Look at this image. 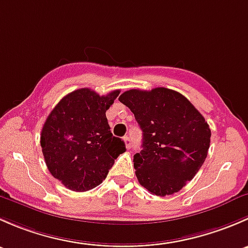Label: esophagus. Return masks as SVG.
I'll list each match as a JSON object with an SVG mask.
<instances>
[{"instance_id":"obj_1","label":"esophagus","mask_w":248,"mask_h":248,"mask_svg":"<svg viewBox=\"0 0 248 248\" xmlns=\"http://www.w3.org/2000/svg\"><path fill=\"white\" fill-rule=\"evenodd\" d=\"M124 144H126L127 149H131V146H132V140H131V138L126 136V137H124Z\"/></svg>"}]
</instances>
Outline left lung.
Wrapping results in <instances>:
<instances>
[{"instance_id": "8db88e82", "label": "left lung", "mask_w": 248, "mask_h": 248, "mask_svg": "<svg viewBox=\"0 0 248 248\" xmlns=\"http://www.w3.org/2000/svg\"><path fill=\"white\" fill-rule=\"evenodd\" d=\"M119 101L142 131V150L133 159L139 184L155 196L179 192L207 156L211 131L204 116L186 97L166 87L132 89Z\"/></svg>"}]
</instances>
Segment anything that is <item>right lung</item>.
Instances as JSON below:
<instances>
[{"label": "right lung", "mask_w": 248, "mask_h": 248, "mask_svg": "<svg viewBox=\"0 0 248 248\" xmlns=\"http://www.w3.org/2000/svg\"><path fill=\"white\" fill-rule=\"evenodd\" d=\"M120 90L99 96L79 89L64 96L42 128L41 146L50 174L76 192L103 182L115 159L126 151L124 140L110 132L106 111Z\"/></svg>", "instance_id": "right-lung-1"}]
</instances>
